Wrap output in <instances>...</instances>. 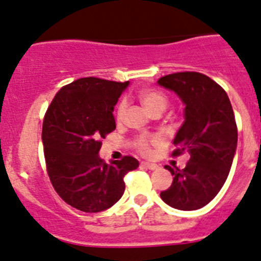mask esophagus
Instances as JSON below:
<instances>
[{
	"mask_svg": "<svg viewBox=\"0 0 261 261\" xmlns=\"http://www.w3.org/2000/svg\"><path fill=\"white\" fill-rule=\"evenodd\" d=\"M140 167L143 169H151V171H153V169L158 168V165L153 164V163H147V162H143L140 163Z\"/></svg>",
	"mask_w": 261,
	"mask_h": 261,
	"instance_id": "34e87169",
	"label": "esophagus"
}]
</instances>
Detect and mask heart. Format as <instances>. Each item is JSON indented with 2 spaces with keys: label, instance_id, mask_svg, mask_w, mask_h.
Wrapping results in <instances>:
<instances>
[{
  "label": "heart",
  "instance_id": "obj_1",
  "mask_svg": "<svg viewBox=\"0 0 261 261\" xmlns=\"http://www.w3.org/2000/svg\"><path fill=\"white\" fill-rule=\"evenodd\" d=\"M140 99L143 105L149 113L155 112H163L167 105H168V97L165 96L164 93L160 92L158 89H146L140 92ZM126 108H127V102L126 99H122L121 102L117 106V118L122 119L126 113ZM160 140L155 135H148V134H142L138 135L134 140V147L137 149L140 155H149L151 152V146L158 144Z\"/></svg>",
  "mask_w": 261,
  "mask_h": 261
}]
</instances>
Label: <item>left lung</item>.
<instances>
[{
	"label": "left lung",
	"instance_id": "1",
	"mask_svg": "<svg viewBox=\"0 0 261 261\" xmlns=\"http://www.w3.org/2000/svg\"><path fill=\"white\" fill-rule=\"evenodd\" d=\"M158 84L185 103V121L173 140L172 156H190L184 169L165 165L173 181L160 197L174 209H201L218 194L232 164L238 143L232 106L225 89L198 72L167 74Z\"/></svg>",
	"mask_w": 261,
	"mask_h": 261
}]
</instances>
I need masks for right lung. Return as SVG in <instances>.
I'll list each match as a JSON object with an SVG mask.
<instances>
[{
	"instance_id": "obj_1",
	"label": "right lung",
	"mask_w": 261,
	"mask_h": 261,
	"mask_svg": "<svg viewBox=\"0 0 261 261\" xmlns=\"http://www.w3.org/2000/svg\"><path fill=\"white\" fill-rule=\"evenodd\" d=\"M128 85L84 77L56 93L43 119L42 142L47 173L56 193L85 213L109 209L124 192V174L139 162L123 156L106 164L101 140L115 130L113 112Z\"/></svg>"
}]
</instances>
